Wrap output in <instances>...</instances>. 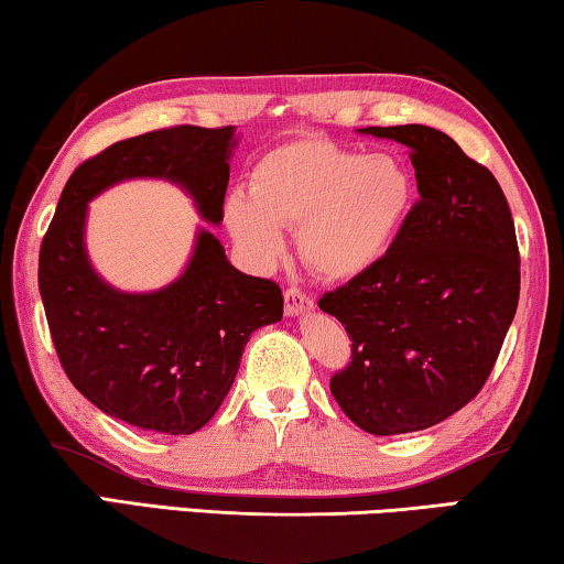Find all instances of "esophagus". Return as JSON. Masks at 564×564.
Instances as JSON below:
<instances>
[{"mask_svg":"<svg viewBox=\"0 0 564 564\" xmlns=\"http://www.w3.org/2000/svg\"><path fill=\"white\" fill-rule=\"evenodd\" d=\"M283 299H285V314L289 316H301V314H306V311L314 308V299H311L308 293H304L301 289H285Z\"/></svg>","mask_w":564,"mask_h":564,"instance_id":"34e87169","label":"esophagus"}]
</instances>
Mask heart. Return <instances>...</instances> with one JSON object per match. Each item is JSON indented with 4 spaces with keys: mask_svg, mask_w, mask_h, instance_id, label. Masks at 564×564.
Listing matches in <instances>:
<instances>
[{
    "mask_svg": "<svg viewBox=\"0 0 564 564\" xmlns=\"http://www.w3.org/2000/svg\"><path fill=\"white\" fill-rule=\"evenodd\" d=\"M413 202L415 180L400 156L296 137L258 159L250 197L232 192L225 199V225L258 265L283 256L281 228H299L311 271L351 281L390 253Z\"/></svg>",
    "mask_w": 564,
    "mask_h": 564,
    "instance_id": "obj_1",
    "label": "heart"
}]
</instances>
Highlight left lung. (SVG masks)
I'll return each instance as SVG.
<instances>
[{"mask_svg":"<svg viewBox=\"0 0 564 564\" xmlns=\"http://www.w3.org/2000/svg\"><path fill=\"white\" fill-rule=\"evenodd\" d=\"M410 149L420 199L375 268L318 299L351 339L332 394L372 435L425 431L489 380L519 304V248L497 176L431 126L359 129Z\"/></svg>","mask_w":564,"mask_h":564,"instance_id":"1","label":"left lung"}]
</instances>
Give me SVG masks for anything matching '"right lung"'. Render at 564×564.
I'll use <instances>...</instances> for the list:
<instances>
[{
	"instance_id": "1",
	"label": "right lung",
	"mask_w": 564,
	"mask_h": 564,
	"mask_svg": "<svg viewBox=\"0 0 564 564\" xmlns=\"http://www.w3.org/2000/svg\"><path fill=\"white\" fill-rule=\"evenodd\" d=\"M235 126H172L116 141L67 180L40 248V296L67 380L98 410L141 431L189 435L209 423L250 334L281 322L279 283L230 265L202 228L180 279L151 293L108 285L86 253L88 202L123 180L180 184L220 225Z\"/></svg>"
}]
</instances>
